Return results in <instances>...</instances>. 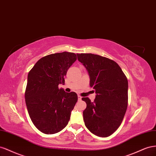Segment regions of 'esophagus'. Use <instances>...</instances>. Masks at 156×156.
Instances as JSON below:
<instances>
[{"label": "esophagus", "instance_id": "1", "mask_svg": "<svg viewBox=\"0 0 156 156\" xmlns=\"http://www.w3.org/2000/svg\"><path fill=\"white\" fill-rule=\"evenodd\" d=\"M82 97L80 95H78V101H81L82 100Z\"/></svg>", "mask_w": 156, "mask_h": 156}]
</instances>
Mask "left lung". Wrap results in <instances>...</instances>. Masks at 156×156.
Returning a JSON list of instances; mask_svg holds the SVG:
<instances>
[{"label":"left lung","mask_w":156,"mask_h":156,"mask_svg":"<svg viewBox=\"0 0 156 156\" xmlns=\"http://www.w3.org/2000/svg\"><path fill=\"white\" fill-rule=\"evenodd\" d=\"M85 66L96 95L93 102L88 97L83 112L85 126L93 134L107 137L121 125L128 102V81L120 66L113 60L92 53L77 54Z\"/></svg>","instance_id":"obj_1"}]
</instances>
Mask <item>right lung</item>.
Returning <instances> with one entry per match:
<instances>
[{"label":"right lung","instance_id":"1","mask_svg":"<svg viewBox=\"0 0 156 156\" xmlns=\"http://www.w3.org/2000/svg\"><path fill=\"white\" fill-rule=\"evenodd\" d=\"M74 53L64 51L39 59L28 74L25 103L33 124L45 134H54L67 125L78 101L75 92L66 93L59 84L76 60Z\"/></svg>","mask_w":156,"mask_h":156}]
</instances>
